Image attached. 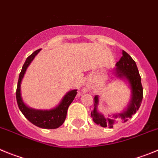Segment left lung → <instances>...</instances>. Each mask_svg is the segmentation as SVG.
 Returning a JSON list of instances; mask_svg holds the SVG:
<instances>
[{
    "instance_id": "1",
    "label": "left lung",
    "mask_w": 158,
    "mask_h": 158,
    "mask_svg": "<svg viewBox=\"0 0 158 158\" xmlns=\"http://www.w3.org/2000/svg\"><path fill=\"white\" fill-rule=\"evenodd\" d=\"M113 74L115 76L128 83L131 89V99L128 105L121 113H113L109 116L110 117L106 118L98 110L99 98L96 95L94 99V108L90 113L95 123L100 124V126L103 127H108L109 128H113L116 120L121 119L123 123H125L128 120L129 118H131L132 115H134L139 110L143 98L141 77L139 76L137 65L134 60L125 51H122V56L116 64V68L113 69Z\"/></svg>"
}]
</instances>
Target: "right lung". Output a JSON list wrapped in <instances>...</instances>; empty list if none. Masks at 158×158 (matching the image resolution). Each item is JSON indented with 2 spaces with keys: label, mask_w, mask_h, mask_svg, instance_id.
Masks as SVG:
<instances>
[{
  "label": "right lung",
  "mask_w": 158,
  "mask_h": 158,
  "mask_svg": "<svg viewBox=\"0 0 158 158\" xmlns=\"http://www.w3.org/2000/svg\"><path fill=\"white\" fill-rule=\"evenodd\" d=\"M41 49L35 51L31 55L27 58L26 61L22 68L19 76L18 84L16 89V100L19 110L22 112L24 116L29 120L31 123L41 128L45 129H55L61 126L64 122L67 116V111L69 106L73 102L77 89H72L69 91L64 96L61 102L53 109L49 110H42V109H35L30 108L24 103L21 96V82L23 78L26 73V71L31 63L35 59V56L40 52Z\"/></svg>",
  "instance_id": "add662e5"
}]
</instances>
